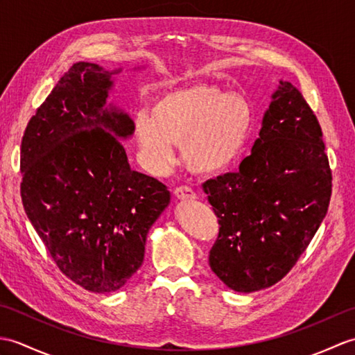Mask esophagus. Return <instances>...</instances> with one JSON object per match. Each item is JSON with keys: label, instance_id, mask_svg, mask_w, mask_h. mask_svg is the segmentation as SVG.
<instances>
[{"label": "esophagus", "instance_id": "34e87169", "mask_svg": "<svg viewBox=\"0 0 355 355\" xmlns=\"http://www.w3.org/2000/svg\"><path fill=\"white\" fill-rule=\"evenodd\" d=\"M173 193L178 200H193L195 192L191 189L189 186H178L173 189Z\"/></svg>", "mask_w": 355, "mask_h": 355}]
</instances>
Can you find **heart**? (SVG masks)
<instances>
[{"label":"heart","instance_id":"1","mask_svg":"<svg viewBox=\"0 0 355 355\" xmlns=\"http://www.w3.org/2000/svg\"><path fill=\"white\" fill-rule=\"evenodd\" d=\"M253 112L245 97L209 84L171 89L150 111L134 116V135L153 171L169 168L173 143L186 168L201 175L225 171L236 160L252 130Z\"/></svg>","mask_w":355,"mask_h":355}]
</instances>
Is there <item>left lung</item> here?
Here are the masks:
<instances>
[{
    "label": "left lung",
    "mask_w": 355,
    "mask_h": 355,
    "mask_svg": "<svg viewBox=\"0 0 355 355\" xmlns=\"http://www.w3.org/2000/svg\"><path fill=\"white\" fill-rule=\"evenodd\" d=\"M279 84L239 171L202 183L220 224L209 266L241 293L288 273L325 218L333 187L318 117L296 87Z\"/></svg>",
    "instance_id": "obj_1"
}]
</instances>
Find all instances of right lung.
<instances>
[{
	"label": "right lung",
	"mask_w": 355,
	"mask_h": 355,
	"mask_svg": "<svg viewBox=\"0 0 355 355\" xmlns=\"http://www.w3.org/2000/svg\"><path fill=\"white\" fill-rule=\"evenodd\" d=\"M76 62L30 119L21 141V198L51 259L74 284L116 291L139 270L150 225L168 207L162 182L132 171L119 139L130 116L105 108L111 76Z\"/></svg>",
	"instance_id": "1"
}]
</instances>
